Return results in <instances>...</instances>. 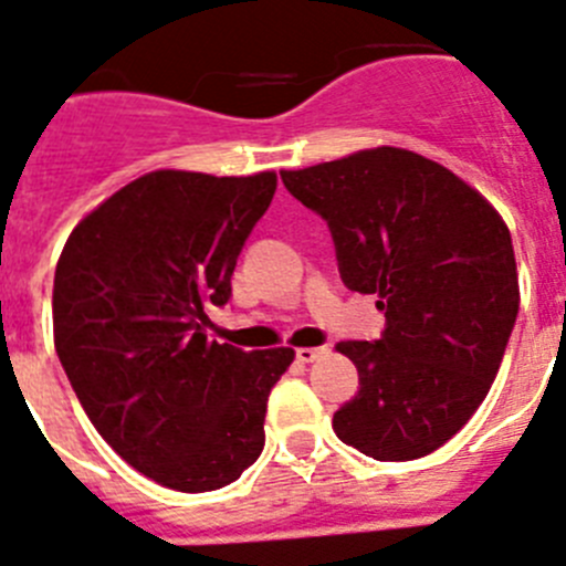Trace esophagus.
Returning a JSON list of instances; mask_svg holds the SVG:
<instances>
[{"instance_id": "esophagus-1", "label": "esophagus", "mask_w": 566, "mask_h": 566, "mask_svg": "<svg viewBox=\"0 0 566 566\" xmlns=\"http://www.w3.org/2000/svg\"><path fill=\"white\" fill-rule=\"evenodd\" d=\"M328 354V347H297V359L300 361H317L319 356Z\"/></svg>"}]
</instances>
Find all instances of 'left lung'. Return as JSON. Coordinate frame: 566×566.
Listing matches in <instances>:
<instances>
[{"label": "left lung", "mask_w": 566, "mask_h": 566, "mask_svg": "<svg viewBox=\"0 0 566 566\" xmlns=\"http://www.w3.org/2000/svg\"><path fill=\"white\" fill-rule=\"evenodd\" d=\"M280 179L328 224L342 283L378 294L387 319L376 342L336 345L359 370L336 438L385 463L434 452L485 401L516 325L505 221L452 170L390 145Z\"/></svg>", "instance_id": "left-lung-1"}]
</instances>
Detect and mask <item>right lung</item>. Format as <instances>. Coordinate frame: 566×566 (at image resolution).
<instances>
[{"label": "right lung", "mask_w": 566, "mask_h": 566, "mask_svg": "<svg viewBox=\"0 0 566 566\" xmlns=\"http://www.w3.org/2000/svg\"><path fill=\"white\" fill-rule=\"evenodd\" d=\"M274 188L272 170H154L92 210L55 266V350L77 401L114 452L174 491L224 489L261 458L269 392L294 359L205 334Z\"/></svg>", "instance_id": "1"}]
</instances>
